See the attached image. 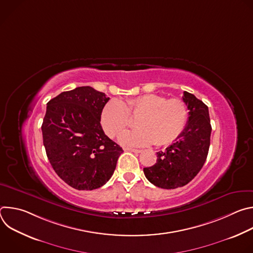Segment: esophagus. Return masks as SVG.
<instances>
[{
  "label": "esophagus",
  "instance_id": "obj_1",
  "mask_svg": "<svg viewBox=\"0 0 253 253\" xmlns=\"http://www.w3.org/2000/svg\"><path fill=\"white\" fill-rule=\"evenodd\" d=\"M124 150H125V151H129V152H134V153H141V152H142V150L133 149V148H128V147H125Z\"/></svg>",
  "mask_w": 253,
  "mask_h": 253
}]
</instances>
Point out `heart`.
Instances as JSON below:
<instances>
[{"label": "heart", "instance_id": "obj_1", "mask_svg": "<svg viewBox=\"0 0 253 253\" xmlns=\"http://www.w3.org/2000/svg\"><path fill=\"white\" fill-rule=\"evenodd\" d=\"M137 129L123 131L118 140L123 145L144 147L155 143L166 145L176 140L186 126L188 111L183 100L167 99L157 94H146L136 98L108 102L103 108L101 123L109 137H115L126 126L131 117Z\"/></svg>", "mask_w": 253, "mask_h": 253}]
</instances>
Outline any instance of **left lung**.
Returning <instances> with one entry per match:
<instances>
[{"label": "left lung", "mask_w": 253, "mask_h": 253, "mask_svg": "<svg viewBox=\"0 0 253 253\" xmlns=\"http://www.w3.org/2000/svg\"><path fill=\"white\" fill-rule=\"evenodd\" d=\"M182 100L189 110L183 132L164 151L157 152L153 166L143 169L149 181L163 189H175L189 183L203 167L210 146L208 107L186 91Z\"/></svg>", "instance_id": "obj_1"}]
</instances>
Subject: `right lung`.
<instances>
[{
    "mask_svg": "<svg viewBox=\"0 0 253 253\" xmlns=\"http://www.w3.org/2000/svg\"><path fill=\"white\" fill-rule=\"evenodd\" d=\"M90 86L62 92L47 103L42 124L47 157L57 175L78 190H93L111 178L123 149L100 124L109 101Z\"/></svg>",
    "mask_w": 253,
    "mask_h": 253,
    "instance_id": "obj_1",
    "label": "right lung"
}]
</instances>
